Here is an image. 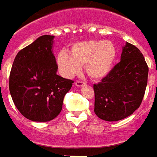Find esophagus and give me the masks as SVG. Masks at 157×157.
<instances>
[{"mask_svg":"<svg viewBox=\"0 0 157 157\" xmlns=\"http://www.w3.org/2000/svg\"><path fill=\"white\" fill-rule=\"evenodd\" d=\"M85 83L83 82V81H77L76 83H75V85H76L77 87H82V86H84L85 85Z\"/></svg>","mask_w":157,"mask_h":157,"instance_id":"obj_1","label":"esophagus"}]
</instances>
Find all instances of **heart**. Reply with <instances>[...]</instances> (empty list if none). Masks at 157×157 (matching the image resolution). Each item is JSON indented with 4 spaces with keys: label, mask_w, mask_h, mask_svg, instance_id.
I'll list each match as a JSON object with an SVG mask.
<instances>
[{
    "label": "heart",
    "mask_w": 157,
    "mask_h": 157,
    "mask_svg": "<svg viewBox=\"0 0 157 157\" xmlns=\"http://www.w3.org/2000/svg\"><path fill=\"white\" fill-rule=\"evenodd\" d=\"M70 54L61 52L56 62L63 76H74L79 73L80 66L92 79L104 78L112 72L117 56L116 45L112 41L103 40L79 41L73 44Z\"/></svg>",
    "instance_id": "obj_1"
}]
</instances>
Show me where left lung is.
Returning <instances> with one entry per match:
<instances>
[{"mask_svg": "<svg viewBox=\"0 0 157 157\" xmlns=\"http://www.w3.org/2000/svg\"><path fill=\"white\" fill-rule=\"evenodd\" d=\"M146 62L140 51L126 42L121 61L101 82L94 84V113L108 122L133 114L140 105L148 79Z\"/></svg>", "mask_w": 157, "mask_h": 157, "instance_id": "1", "label": "left lung"}]
</instances>
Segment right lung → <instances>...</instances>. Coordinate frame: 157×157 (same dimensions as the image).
<instances>
[{
	"instance_id": "1",
	"label": "right lung",
	"mask_w": 157,
	"mask_h": 157,
	"mask_svg": "<svg viewBox=\"0 0 157 157\" xmlns=\"http://www.w3.org/2000/svg\"><path fill=\"white\" fill-rule=\"evenodd\" d=\"M53 35H42L21 50L14 59L9 90L20 113L33 122L54 119L73 81L56 74Z\"/></svg>"
}]
</instances>
